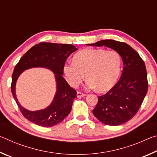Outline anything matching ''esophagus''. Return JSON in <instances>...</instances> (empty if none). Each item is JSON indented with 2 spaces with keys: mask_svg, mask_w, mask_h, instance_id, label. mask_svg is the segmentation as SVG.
<instances>
[{
  "mask_svg": "<svg viewBox=\"0 0 157 157\" xmlns=\"http://www.w3.org/2000/svg\"><path fill=\"white\" fill-rule=\"evenodd\" d=\"M85 95L84 94H83V93H81V92H79V91H78V93H77V96H78V98H80V97H84V96H85Z\"/></svg>",
  "mask_w": 157,
  "mask_h": 157,
  "instance_id": "obj_1",
  "label": "esophagus"
}]
</instances>
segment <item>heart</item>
Returning a JSON list of instances; mask_svg holds the SVG:
<instances>
[{
  "label": "heart",
  "instance_id": "1",
  "mask_svg": "<svg viewBox=\"0 0 157 157\" xmlns=\"http://www.w3.org/2000/svg\"><path fill=\"white\" fill-rule=\"evenodd\" d=\"M122 59L114 50L86 48L74 55L73 62L66 63L63 73L71 86L75 87L86 78L89 89L108 91L115 86L121 73Z\"/></svg>",
  "mask_w": 157,
  "mask_h": 157
}]
</instances>
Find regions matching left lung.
<instances>
[{
	"mask_svg": "<svg viewBox=\"0 0 157 157\" xmlns=\"http://www.w3.org/2000/svg\"><path fill=\"white\" fill-rule=\"evenodd\" d=\"M87 45L113 49L120 54L124 65L121 78L115 86L107 94L98 96L93 113L107 125L126 123L136 115L147 94L148 82L144 61L124 42L106 39Z\"/></svg>",
	"mask_w": 157,
	"mask_h": 157,
	"instance_id": "left-lung-1",
	"label": "left lung"
}]
</instances>
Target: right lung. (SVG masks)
Returning <instances> with one entry per match:
<instances>
[{
    "mask_svg": "<svg viewBox=\"0 0 157 157\" xmlns=\"http://www.w3.org/2000/svg\"><path fill=\"white\" fill-rule=\"evenodd\" d=\"M78 48L73 45L41 42L28 50L21 58L14 69L12 77L11 91L20 111L31 123L39 126L49 127L59 123L70 113L77 91L71 88L62 77L63 66L67 58ZM33 67H45L56 74L57 93L48 108L43 110L30 112L21 107L15 94L17 77L23 70Z\"/></svg>",
    "mask_w": 157,
    "mask_h": 157,
    "instance_id": "add662e5",
    "label": "right lung"
}]
</instances>
